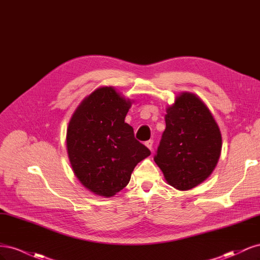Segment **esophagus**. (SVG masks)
I'll return each instance as SVG.
<instances>
[{
  "instance_id": "esophagus-1",
  "label": "esophagus",
  "mask_w": 260,
  "mask_h": 260,
  "mask_svg": "<svg viewBox=\"0 0 260 260\" xmlns=\"http://www.w3.org/2000/svg\"><path fill=\"white\" fill-rule=\"evenodd\" d=\"M153 143H154L153 140H148V141H146V142H145V145L152 151V149H153Z\"/></svg>"
}]
</instances>
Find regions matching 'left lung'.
<instances>
[{"mask_svg":"<svg viewBox=\"0 0 260 260\" xmlns=\"http://www.w3.org/2000/svg\"><path fill=\"white\" fill-rule=\"evenodd\" d=\"M165 120L154 160L171 186L190 190L214 171L221 153V133L207 106L192 93L177 96Z\"/></svg>","mask_w":260,"mask_h":260,"instance_id":"obj_1","label":"left lung"}]
</instances>
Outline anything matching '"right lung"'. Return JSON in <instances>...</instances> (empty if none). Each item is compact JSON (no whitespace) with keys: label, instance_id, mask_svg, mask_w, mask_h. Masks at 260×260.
Instances as JSON below:
<instances>
[{"label":"right lung","instance_id":"1","mask_svg":"<svg viewBox=\"0 0 260 260\" xmlns=\"http://www.w3.org/2000/svg\"><path fill=\"white\" fill-rule=\"evenodd\" d=\"M130 106V100L104 86L82 101L68 124L67 153L76 177L105 198L121 191L138 162L151 155L124 122Z\"/></svg>","mask_w":260,"mask_h":260}]
</instances>
